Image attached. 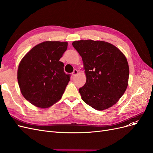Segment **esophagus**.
Listing matches in <instances>:
<instances>
[{"label": "esophagus", "mask_w": 153, "mask_h": 153, "mask_svg": "<svg viewBox=\"0 0 153 153\" xmlns=\"http://www.w3.org/2000/svg\"><path fill=\"white\" fill-rule=\"evenodd\" d=\"M78 73V71L77 70V69H74L73 72L72 73V75H73V76H75L76 75H77Z\"/></svg>", "instance_id": "34e87169"}]
</instances>
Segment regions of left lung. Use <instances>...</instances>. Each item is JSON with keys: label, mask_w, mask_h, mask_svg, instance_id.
<instances>
[{"label": "left lung", "mask_w": 153, "mask_h": 153, "mask_svg": "<svg viewBox=\"0 0 153 153\" xmlns=\"http://www.w3.org/2000/svg\"><path fill=\"white\" fill-rule=\"evenodd\" d=\"M84 62L86 83L79 89L82 100L97 110L116 103L126 91L129 66L125 55L114 45L103 41H73Z\"/></svg>", "instance_id": "1"}]
</instances>
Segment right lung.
<instances>
[{"mask_svg": "<svg viewBox=\"0 0 153 153\" xmlns=\"http://www.w3.org/2000/svg\"><path fill=\"white\" fill-rule=\"evenodd\" d=\"M67 42L45 41L32 48L20 62L18 82L22 95L39 108H46L61 98L70 80L59 61Z\"/></svg>", "mask_w": 153, "mask_h": 153, "instance_id": "right-lung-1", "label": "right lung"}]
</instances>
